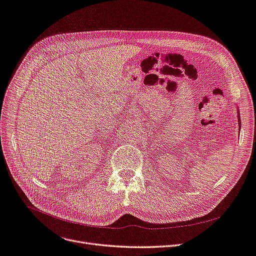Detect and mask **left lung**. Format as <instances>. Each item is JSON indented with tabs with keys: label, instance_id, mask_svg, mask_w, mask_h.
Returning a JSON list of instances; mask_svg holds the SVG:
<instances>
[{
	"label": "left lung",
	"instance_id": "8db88e82",
	"mask_svg": "<svg viewBox=\"0 0 256 256\" xmlns=\"http://www.w3.org/2000/svg\"><path fill=\"white\" fill-rule=\"evenodd\" d=\"M236 116H238V128H240V110H238H238H236Z\"/></svg>",
	"mask_w": 256,
	"mask_h": 256
}]
</instances>
